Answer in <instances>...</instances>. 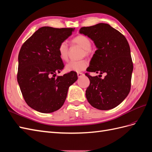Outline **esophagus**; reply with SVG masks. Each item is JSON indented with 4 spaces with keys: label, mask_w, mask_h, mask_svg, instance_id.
<instances>
[{
    "label": "esophagus",
    "mask_w": 152,
    "mask_h": 152,
    "mask_svg": "<svg viewBox=\"0 0 152 152\" xmlns=\"http://www.w3.org/2000/svg\"><path fill=\"white\" fill-rule=\"evenodd\" d=\"M83 75H84V74L83 73H80V72L77 73V76H78V77H81Z\"/></svg>",
    "instance_id": "1"
}]
</instances>
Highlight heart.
Masks as SVG:
<instances>
[{"label": "heart", "instance_id": "heart-1", "mask_svg": "<svg viewBox=\"0 0 152 152\" xmlns=\"http://www.w3.org/2000/svg\"><path fill=\"white\" fill-rule=\"evenodd\" d=\"M72 42L73 44H77L84 49V53L85 55H88L90 53V48L91 46V42L90 39L88 37L79 35L75 37L72 39ZM58 53L59 57L62 61H66L68 58V46L66 42H62L59 44L58 48ZM88 66V62L86 60H80V61H69L66 65L65 69L67 72H80L86 69Z\"/></svg>", "mask_w": 152, "mask_h": 152}]
</instances>
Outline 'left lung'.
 Wrapping results in <instances>:
<instances>
[{
    "label": "left lung",
    "instance_id": "obj_1",
    "mask_svg": "<svg viewBox=\"0 0 152 152\" xmlns=\"http://www.w3.org/2000/svg\"><path fill=\"white\" fill-rule=\"evenodd\" d=\"M79 33L93 40L97 48L87 72L107 73L104 79L86 73L90 81L86 91L88 101L98 110L115 108L127 97L131 88L134 66L127 40L105 23L83 27Z\"/></svg>",
    "mask_w": 152,
    "mask_h": 152
}]
</instances>
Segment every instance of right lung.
Here are the masks:
<instances>
[{
  "mask_svg": "<svg viewBox=\"0 0 152 152\" xmlns=\"http://www.w3.org/2000/svg\"><path fill=\"white\" fill-rule=\"evenodd\" d=\"M75 28H39L22 46L18 53L17 81L27 104L40 113L60 109L69 87L78 79L70 72L55 77L64 66L58 48Z\"/></svg>",
  "mask_w": 152,
  "mask_h": 152,
  "instance_id": "obj_1",
  "label": "right lung"
}]
</instances>
